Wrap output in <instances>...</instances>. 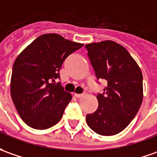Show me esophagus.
<instances>
[{
  "label": "esophagus",
  "mask_w": 157,
  "mask_h": 157,
  "mask_svg": "<svg viewBox=\"0 0 157 157\" xmlns=\"http://www.w3.org/2000/svg\"><path fill=\"white\" fill-rule=\"evenodd\" d=\"M84 95V94H75V97L76 98H81Z\"/></svg>",
  "instance_id": "esophagus-1"
}]
</instances>
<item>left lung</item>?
<instances>
[{
	"label": "left lung",
	"mask_w": 157,
	"mask_h": 157,
	"mask_svg": "<svg viewBox=\"0 0 157 157\" xmlns=\"http://www.w3.org/2000/svg\"><path fill=\"white\" fill-rule=\"evenodd\" d=\"M98 80L107 86L97 95L99 106L86 116L87 125L102 136L122 132L137 113L143 101V75L127 50L111 40L85 45Z\"/></svg>",
	"instance_id": "left-lung-1"
}]
</instances>
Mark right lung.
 <instances>
[{"label":"right lung","instance_id":"1","mask_svg":"<svg viewBox=\"0 0 157 157\" xmlns=\"http://www.w3.org/2000/svg\"><path fill=\"white\" fill-rule=\"evenodd\" d=\"M82 46L58 34H43L17 56L10 92L18 113L30 127L44 130L59 122L72 96L56 81L67 56Z\"/></svg>","mask_w":157,"mask_h":157}]
</instances>
